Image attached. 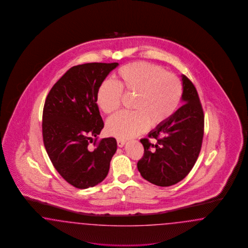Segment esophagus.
<instances>
[{
	"label": "esophagus",
	"mask_w": 248,
	"mask_h": 248,
	"mask_svg": "<svg viewBox=\"0 0 248 248\" xmlns=\"http://www.w3.org/2000/svg\"><path fill=\"white\" fill-rule=\"evenodd\" d=\"M124 144H125V141H124V140H123V139H117V146H118L119 148L124 147Z\"/></svg>",
	"instance_id": "obj_1"
}]
</instances>
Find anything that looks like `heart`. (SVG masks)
Here are the masks:
<instances>
[{"label":"heart","mask_w":248,"mask_h":248,"mask_svg":"<svg viewBox=\"0 0 248 248\" xmlns=\"http://www.w3.org/2000/svg\"><path fill=\"white\" fill-rule=\"evenodd\" d=\"M132 96L129 112H121L107 123L108 134L119 139L135 138L149 124L159 127L178 109L183 86L178 78L163 67L147 62H137L121 67L113 81H103L97 91V103L106 114L116 112L123 95Z\"/></svg>","instance_id":"1"}]
</instances>
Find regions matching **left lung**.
Segmentation results:
<instances>
[{
    "instance_id": "left-lung-1",
    "label": "left lung",
    "mask_w": 248,
    "mask_h": 248,
    "mask_svg": "<svg viewBox=\"0 0 248 248\" xmlns=\"http://www.w3.org/2000/svg\"><path fill=\"white\" fill-rule=\"evenodd\" d=\"M183 106L167 123L140 139L144 155L138 162L141 176L158 186H170L185 178L194 167L204 136V111L198 91L185 75Z\"/></svg>"
}]
</instances>
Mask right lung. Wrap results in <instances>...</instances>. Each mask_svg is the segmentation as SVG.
<instances>
[{
  "label": "right lung",
  "mask_w": 248,
  "mask_h": 248,
  "mask_svg": "<svg viewBox=\"0 0 248 248\" xmlns=\"http://www.w3.org/2000/svg\"><path fill=\"white\" fill-rule=\"evenodd\" d=\"M118 62H89L70 68L51 88L42 113V137L54 168L70 185L93 187L109 172L117 149L113 138L98 140L104 127L97 104L100 84ZM95 148L91 149L90 144Z\"/></svg>",
  "instance_id": "obj_1"
}]
</instances>
